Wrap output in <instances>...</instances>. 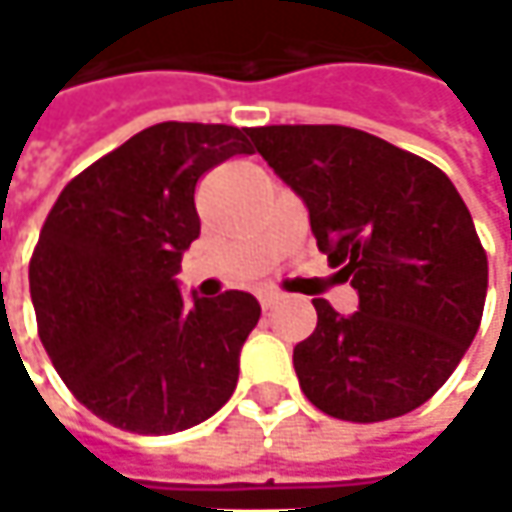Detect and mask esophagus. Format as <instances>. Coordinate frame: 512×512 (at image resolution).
I'll list each match as a JSON object with an SVG mask.
<instances>
[{
  "label": "esophagus",
  "mask_w": 512,
  "mask_h": 512,
  "mask_svg": "<svg viewBox=\"0 0 512 512\" xmlns=\"http://www.w3.org/2000/svg\"><path fill=\"white\" fill-rule=\"evenodd\" d=\"M257 299H260V307H263V310H272L275 304L281 302V296H278V293H260Z\"/></svg>",
  "instance_id": "1"
}]
</instances>
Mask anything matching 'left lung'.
I'll use <instances>...</instances> for the list:
<instances>
[{
	"label": "left lung",
	"mask_w": 512,
	"mask_h": 512,
	"mask_svg": "<svg viewBox=\"0 0 512 512\" xmlns=\"http://www.w3.org/2000/svg\"><path fill=\"white\" fill-rule=\"evenodd\" d=\"M249 137L360 296L351 316L313 299L316 328L293 349L302 393L363 425L416 410L484 316L487 252L460 193L440 166L349 125H263Z\"/></svg>",
	"instance_id": "8db88e82"
}]
</instances>
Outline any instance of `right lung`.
Masks as SVG:
<instances>
[{"label": "right lung", "instance_id": "add662e5", "mask_svg": "<svg viewBox=\"0 0 512 512\" xmlns=\"http://www.w3.org/2000/svg\"><path fill=\"white\" fill-rule=\"evenodd\" d=\"M252 155L249 128L158 122L61 190L28 263L37 334L70 393L131 434H175L237 387L260 319L228 290L184 304L175 272L199 237L196 184Z\"/></svg>", "mask_w": 512, "mask_h": 512}]
</instances>
